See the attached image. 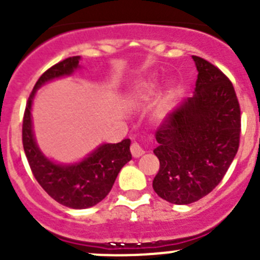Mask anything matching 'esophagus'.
<instances>
[{
	"instance_id": "esophagus-1",
	"label": "esophagus",
	"mask_w": 260,
	"mask_h": 260,
	"mask_svg": "<svg viewBox=\"0 0 260 260\" xmlns=\"http://www.w3.org/2000/svg\"><path fill=\"white\" fill-rule=\"evenodd\" d=\"M131 153H132V156L135 157V158H138V157H141L145 153V151H143L142 147L138 145L137 142H133L132 145H131Z\"/></svg>"
}]
</instances>
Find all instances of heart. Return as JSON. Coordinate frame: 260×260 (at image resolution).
Returning a JSON list of instances; mask_svg holds the SVG:
<instances>
[{"instance_id":"b5f03b06","label":"heart","mask_w":260,"mask_h":260,"mask_svg":"<svg viewBox=\"0 0 260 260\" xmlns=\"http://www.w3.org/2000/svg\"><path fill=\"white\" fill-rule=\"evenodd\" d=\"M154 91V84L152 81H143L129 91V99L136 103H143L152 96Z\"/></svg>"}]
</instances>
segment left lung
<instances>
[{
  "mask_svg": "<svg viewBox=\"0 0 260 260\" xmlns=\"http://www.w3.org/2000/svg\"><path fill=\"white\" fill-rule=\"evenodd\" d=\"M195 91L156 131L159 171L153 190L176 205L210 193L232 165L240 140V106L229 78L211 62L192 56Z\"/></svg>",
  "mask_w": 260,
  "mask_h": 260,
  "instance_id": "1",
  "label": "left lung"
}]
</instances>
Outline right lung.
<instances>
[{
  "instance_id": "add662e5",
  "label": "right lung",
  "mask_w": 260,
  "mask_h": 260,
  "mask_svg": "<svg viewBox=\"0 0 260 260\" xmlns=\"http://www.w3.org/2000/svg\"><path fill=\"white\" fill-rule=\"evenodd\" d=\"M79 60L80 56L68 57L46 70L36 81L23 114L22 145L34 176L49 196L68 208L88 209L108 195L122 167L132 159L131 140L101 145L77 164H56L39 148L31 119L36 90L50 80L73 74L79 68Z\"/></svg>"
}]
</instances>
